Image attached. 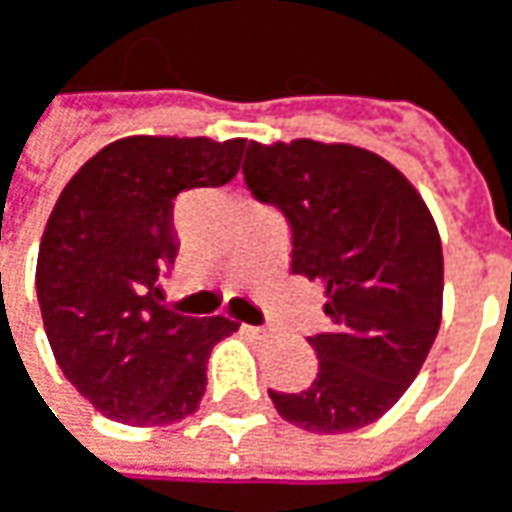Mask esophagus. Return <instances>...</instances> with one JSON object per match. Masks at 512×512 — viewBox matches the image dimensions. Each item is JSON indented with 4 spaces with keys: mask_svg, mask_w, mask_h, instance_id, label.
Wrapping results in <instances>:
<instances>
[{
    "mask_svg": "<svg viewBox=\"0 0 512 512\" xmlns=\"http://www.w3.org/2000/svg\"><path fill=\"white\" fill-rule=\"evenodd\" d=\"M249 332H255V335H269V329H263V326H246Z\"/></svg>",
    "mask_w": 512,
    "mask_h": 512,
    "instance_id": "esophagus-1",
    "label": "esophagus"
}]
</instances>
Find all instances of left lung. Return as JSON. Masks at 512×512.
<instances>
[{"instance_id": "1", "label": "left lung", "mask_w": 512, "mask_h": 512, "mask_svg": "<svg viewBox=\"0 0 512 512\" xmlns=\"http://www.w3.org/2000/svg\"><path fill=\"white\" fill-rule=\"evenodd\" d=\"M246 186L292 229V272L326 289L318 375L269 389L309 433H352L407 392L441 326L444 255L433 214L384 157L344 143H249Z\"/></svg>"}]
</instances>
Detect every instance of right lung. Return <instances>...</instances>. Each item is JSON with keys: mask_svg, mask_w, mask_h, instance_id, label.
<instances>
[{"mask_svg": "<svg viewBox=\"0 0 512 512\" xmlns=\"http://www.w3.org/2000/svg\"><path fill=\"white\" fill-rule=\"evenodd\" d=\"M246 140L125 137L62 189L39 243L36 298L62 375L105 418L166 427L197 410L206 361L237 323L160 303L183 191L226 186Z\"/></svg>", "mask_w": 512, "mask_h": 512, "instance_id": "add662e5", "label": "right lung"}]
</instances>
